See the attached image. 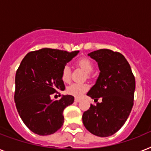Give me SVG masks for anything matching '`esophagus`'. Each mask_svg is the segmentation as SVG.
<instances>
[{
  "mask_svg": "<svg viewBox=\"0 0 151 151\" xmlns=\"http://www.w3.org/2000/svg\"><path fill=\"white\" fill-rule=\"evenodd\" d=\"M81 99H80V98H75V99H74V101H75L76 102H79V101H81Z\"/></svg>",
  "mask_w": 151,
  "mask_h": 151,
  "instance_id": "34e87169",
  "label": "esophagus"
}]
</instances>
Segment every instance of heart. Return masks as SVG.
I'll use <instances>...</instances> for the list:
<instances>
[{
    "mask_svg": "<svg viewBox=\"0 0 151 151\" xmlns=\"http://www.w3.org/2000/svg\"><path fill=\"white\" fill-rule=\"evenodd\" d=\"M77 64L81 68L84 70L86 73H89L93 70V63L88 58H81L77 62ZM61 78L62 81L65 83H68L70 81V69L69 66L63 67L61 73ZM88 89V86L86 84L83 83H74L70 85L67 89V92L70 95L75 97L81 96L84 92H86Z\"/></svg>",
    "mask_w": 151,
    "mask_h": 151,
    "instance_id": "b5f03b06",
    "label": "heart"
}]
</instances>
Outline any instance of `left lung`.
I'll return each mask as SVG.
<instances>
[{
  "instance_id": "1",
  "label": "left lung",
  "mask_w": 151,
  "mask_h": 151,
  "mask_svg": "<svg viewBox=\"0 0 151 151\" xmlns=\"http://www.w3.org/2000/svg\"><path fill=\"white\" fill-rule=\"evenodd\" d=\"M99 65L100 73L96 83L87 95L95 100L84 111L82 120L91 133L101 137L113 135L128 119L133 105L135 78L124 56L101 49L88 53ZM99 97L102 102H97Z\"/></svg>"
}]
</instances>
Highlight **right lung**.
Masks as SVG:
<instances>
[{
    "mask_svg": "<svg viewBox=\"0 0 151 151\" xmlns=\"http://www.w3.org/2000/svg\"><path fill=\"white\" fill-rule=\"evenodd\" d=\"M78 52L43 48L29 52L21 62L16 71L14 101L21 119L34 133L50 135L63 126V110L74 98L67 95L52 100L50 95L64 91L62 70Z\"/></svg>",
    "mask_w": 151,
    "mask_h": 151,
    "instance_id": "obj_1",
    "label": "right lung"
}]
</instances>
